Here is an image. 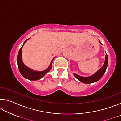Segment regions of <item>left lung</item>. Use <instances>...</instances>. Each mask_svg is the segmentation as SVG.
Returning <instances> with one entry per match:
<instances>
[{"mask_svg": "<svg viewBox=\"0 0 121 121\" xmlns=\"http://www.w3.org/2000/svg\"><path fill=\"white\" fill-rule=\"evenodd\" d=\"M108 65V56L107 54H106V58H105V63L103 65V66L101 68H100L99 70H98L97 73H95V74L92 75L91 76L88 77H84L79 76L77 74H73L78 79L79 81L83 83H84L86 84H90V83H92L98 81V80L101 78L102 77V76L104 75L105 73V71L106 70Z\"/></svg>", "mask_w": 121, "mask_h": 121, "instance_id": "8db88e82", "label": "left lung"}]
</instances>
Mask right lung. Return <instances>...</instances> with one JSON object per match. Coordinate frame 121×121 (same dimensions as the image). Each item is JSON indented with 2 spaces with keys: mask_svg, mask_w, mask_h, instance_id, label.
I'll return each instance as SVG.
<instances>
[{
  "mask_svg": "<svg viewBox=\"0 0 121 121\" xmlns=\"http://www.w3.org/2000/svg\"><path fill=\"white\" fill-rule=\"evenodd\" d=\"M26 40H26L25 42H24L23 46H22L21 48L20 49V50L19 51V53H18V56H17L18 67H19V69L20 73H21V75L23 76L24 78L31 81L38 80V79H39L40 78H42V77H43L45 75L46 73L51 70V65H52L53 59L52 60V62H51L50 65L49 66L48 68L44 71H40V72L39 71H35L28 68L26 66V65L23 64V62L22 61V48H23L24 44Z\"/></svg>",
  "mask_w": 121,
  "mask_h": 121,
  "instance_id": "right-lung-1",
  "label": "right lung"
}]
</instances>
